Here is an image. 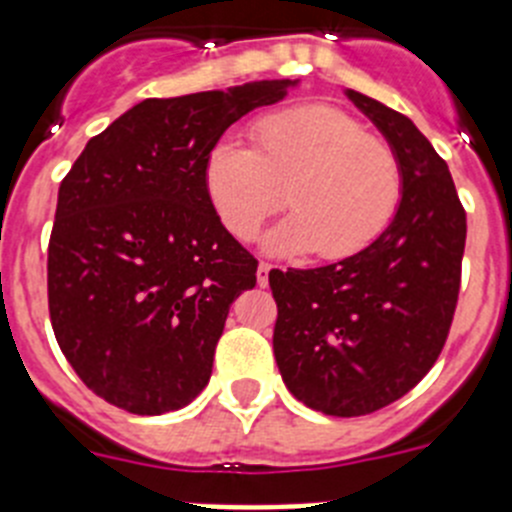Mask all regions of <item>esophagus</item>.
<instances>
[{
	"mask_svg": "<svg viewBox=\"0 0 512 512\" xmlns=\"http://www.w3.org/2000/svg\"><path fill=\"white\" fill-rule=\"evenodd\" d=\"M277 269V266H271V264H266V261H261L259 264V271H256V279H259V287H266V284H269V274L271 271Z\"/></svg>",
	"mask_w": 512,
	"mask_h": 512,
	"instance_id": "esophagus-1",
	"label": "esophagus"
}]
</instances>
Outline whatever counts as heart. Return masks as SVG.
I'll use <instances>...</instances> for the list:
<instances>
[{"label":"heart","instance_id":"b5f03b06","mask_svg":"<svg viewBox=\"0 0 512 512\" xmlns=\"http://www.w3.org/2000/svg\"><path fill=\"white\" fill-rule=\"evenodd\" d=\"M251 143L223 138L205 158L207 200L241 241L282 210L287 194L292 215L266 235V248L346 259L372 246L400 207L397 153L338 107L305 104L261 117Z\"/></svg>","mask_w":512,"mask_h":512}]
</instances>
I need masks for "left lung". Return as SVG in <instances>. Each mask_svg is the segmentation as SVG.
<instances>
[{
	"label": "left lung",
	"mask_w": 512,
	"mask_h": 512,
	"mask_svg": "<svg viewBox=\"0 0 512 512\" xmlns=\"http://www.w3.org/2000/svg\"><path fill=\"white\" fill-rule=\"evenodd\" d=\"M397 153L402 200L364 251L274 269V356L287 390L336 418L369 415L408 395L441 354L461 284L467 212L449 166L413 120L346 89Z\"/></svg>",
	"instance_id": "left-lung-1"
}]
</instances>
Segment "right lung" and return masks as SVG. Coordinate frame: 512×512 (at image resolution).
Segmentation results:
<instances>
[{
    "mask_svg": "<svg viewBox=\"0 0 512 512\" xmlns=\"http://www.w3.org/2000/svg\"><path fill=\"white\" fill-rule=\"evenodd\" d=\"M297 81L143 99L94 135L58 189L48 310L63 356L94 395L135 415L205 390L225 318L259 261L205 192L220 135Z\"/></svg>",
    "mask_w": 512,
    "mask_h": 512,
    "instance_id": "1",
    "label": "right lung"
}]
</instances>
